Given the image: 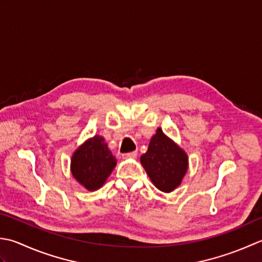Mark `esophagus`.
<instances>
[{
	"label": "esophagus",
	"instance_id": "obj_1",
	"mask_svg": "<svg viewBox=\"0 0 262 262\" xmlns=\"http://www.w3.org/2000/svg\"><path fill=\"white\" fill-rule=\"evenodd\" d=\"M138 152L137 151H131V152H126V154H123L122 155V157H123L124 159H129V158H136L137 157Z\"/></svg>",
	"mask_w": 262,
	"mask_h": 262
}]
</instances>
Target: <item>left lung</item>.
<instances>
[{"label":"left lung","mask_w":262,"mask_h":262,"mask_svg":"<svg viewBox=\"0 0 262 262\" xmlns=\"http://www.w3.org/2000/svg\"><path fill=\"white\" fill-rule=\"evenodd\" d=\"M140 162L154 185L166 193L181 184L189 166L188 155L164 135L161 127L150 139L148 150L140 157Z\"/></svg>","instance_id":"1"}]
</instances>
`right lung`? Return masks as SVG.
<instances>
[{
	"label": "right lung",
	"mask_w": 262,
	"mask_h": 262,
	"mask_svg": "<svg viewBox=\"0 0 262 262\" xmlns=\"http://www.w3.org/2000/svg\"><path fill=\"white\" fill-rule=\"evenodd\" d=\"M116 166V158L112 155L100 136L83 142L71 158V173L88 191H95L103 185Z\"/></svg>",
	"instance_id": "1"
}]
</instances>
